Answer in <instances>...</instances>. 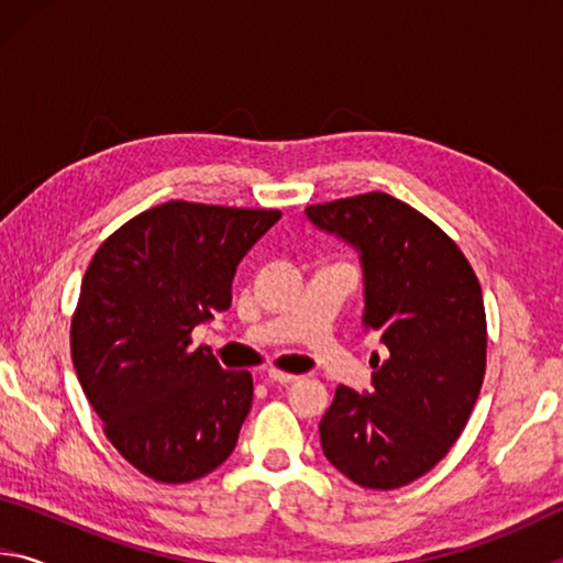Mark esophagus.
Wrapping results in <instances>:
<instances>
[{
	"instance_id": "esophagus-1",
	"label": "esophagus",
	"mask_w": 563,
	"mask_h": 563,
	"mask_svg": "<svg viewBox=\"0 0 563 563\" xmlns=\"http://www.w3.org/2000/svg\"><path fill=\"white\" fill-rule=\"evenodd\" d=\"M268 379H271V383L290 385V383H295V379H298V375H292V373H280V369H268Z\"/></svg>"
}]
</instances>
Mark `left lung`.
Instances as JSON below:
<instances>
[{
  "mask_svg": "<svg viewBox=\"0 0 563 563\" xmlns=\"http://www.w3.org/2000/svg\"><path fill=\"white\" fill-rule=\"evenodd\" d=\"M318 231L360 255L362 325L387 360L373 389L338 387L320 419L328 462L365 489H397L450 452L479 397L487 318L479 280L450 235L387 194L308 206Z\"/></svg>",
  "mask_w": 563,
  "mask_h": 563,
  "instance_id": "8db88e82",
  "label": "left lung"
}]
</instances>
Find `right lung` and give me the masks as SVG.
I'll list each match as a JSON object with an SVG mask.
<instances>
[{"mask_svg": "<svg viewBox=\"0 0 563 563\" xmlns=\"http://www.w3.org/2000/svg\"><path fill=\"white\" fill-rule=\"evenodd\" d=\"M280 211L186 201L131 218L93 255L71 320L84 395L123 460L156 482L211 474L235 450L253 377L190 330L231 308L238 263Z\"/></svg>", "mask_w": 563, "mask_h": 563, "instance_id": "1", "label": "right lung"}]
</instances>
